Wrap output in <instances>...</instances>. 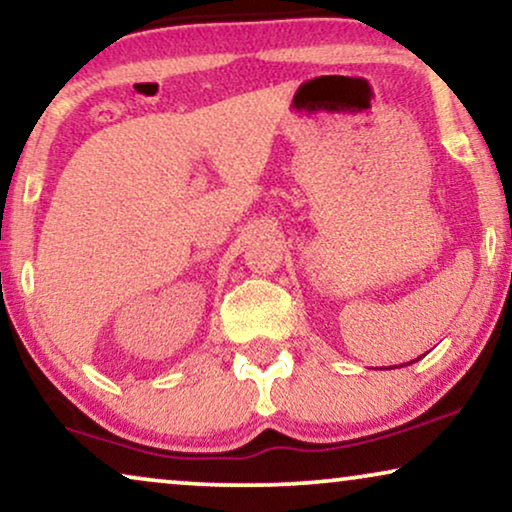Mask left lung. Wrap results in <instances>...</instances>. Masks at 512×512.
Listing matches in <instances>:
<instances>
[{
  "label": "left lung",
  "instance_id": "8db88e82",
  "mask_svg": "<svg viewBox=\"0 0 512 512\" xmlns=\"http://www.w3.org/2000/svg\"><path fill=\"white\" fill-rule=\"evenodd\" d=\"M419 360V358H417ZM412 363H414V360H412ZM412 363H407V365H412Z\"/></svg>",
  "mask_w": 512,
  "mask_h": 512
}]
</instances>
